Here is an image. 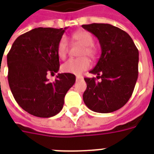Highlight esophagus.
<instances>
[{"label": "esophagus", "instance_id": "obj_1", "mask_svg": "<svg viewBox=\"0 0 154 154\" xmlns=\"http://www.w3.org/2000/svg\"><path fill=\"white\" fill-rule=\"evenodd\" d=\"M76 79H77V81L82 80V79H83V77H82V76H77V77H76Z\"/></svg>", "mask_w": 154, "mask_h": 154}]
</instances>
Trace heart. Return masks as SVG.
Wrapping results in <instances>:
<instances>
[{"mask_svg": "<svg viewBox=\"0 0 154 154\" xmlns=\"http://www.w3.org/2000/svg\"><path fill=\"white\" fill-rule=\"evenodd\" d=\"M72 39L78 44H82L83 48L81 51V56H88L93 57L96 54V51L93 48L94 39L92 35L89 32L78 31L72 35ZM68 52V43L67 38L62 37L57 44V54L60 58H65ZM90 67V62L87 57L81 58H71L64 63L62 66V69L64 72L79 75L82 72L88 69Z\"/></svg>", "mask_w": 154, "mask_h": 154, "instance_id": "b5f03b06", "label": "heart"}]
</instances>
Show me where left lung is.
Masks as SVG:
<instances>
[{
    "instance_id": "8db88e82",
    "label": "left lung",
    "mask_w": 154,
    "mask_h": 154,
    "mask_svg": "<svg viewBox=\"0 0 154 154\" xmlns=\"http://www.w3.org/2000/svg\"><path fill=\"white\" fill-rule=\"evenodd\" d=\"M99 40L101 54L91 73L100 78H84V103L97 113H110L123 107L132 96L139 75V50L125 31L110 24L82 26Z\"/></svg>"
}]
</instances>
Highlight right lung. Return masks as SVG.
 I'll list each match as a JSON object with an SVG mask.
<instances>
[{"mask_svg": "<svg viewBox=\"0 0 154 154\" xmlns=\"http://www.w3.org/2000/svg\"><path fill=\"white\" fill-rule=\"evenodd\" d=\"M66 29H34L19 36L7 54L13 97L32 116L48 118L59 113L65 95L76 82L72 73H57L54 82L47 78V74L59 70L57 44Z\"/></svg>", "mask_w": 154, "mask_h": 154, "instance_id": "1", "label": "right lung"}]
</instances>
